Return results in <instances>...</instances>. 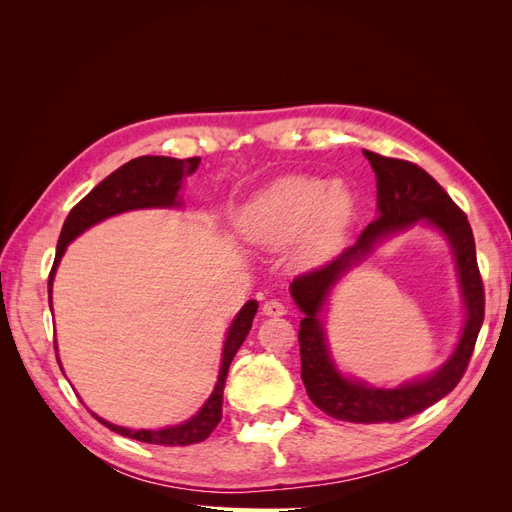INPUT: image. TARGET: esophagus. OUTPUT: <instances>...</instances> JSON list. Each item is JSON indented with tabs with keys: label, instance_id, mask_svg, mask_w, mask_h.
Segmentation results:
<instances>
[{
	"label": "esophagus",
	"instance_id": "esophagus-1",
	"mask_svg": "<svg viewBox=\"0 0 512 512\" xmlns=\"http://www.w3.org/2000/svg\"><path fill=\"white\" fill-rule=\"evenodd\" d=\"M262 314L269 316V318H280V316L286 314V307H284V303L271 299V301H267L265 305H262Z\"/></svg>",
	"mask_w": 512,
	"mask_h": 512
}]
</instances>
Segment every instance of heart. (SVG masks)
<instances>
[{
  "instance_id": "heart-1",
  "label": "heart",
  "mask_w": 512,
  "mask_h": 512,
  "mask_svg": "<svg viewBox=\"0 0 512 512\" xmlns=\"http://www.w3.org/2000/svg\"><path fill=\"white\" fill-rule=\"evenodd\" d=\"M354 218V196L344 183L312 175L275 179L241 207V235L267 250L297 241L303 265L329 260L342 247Z\"/></svg>"
}]
</instances>
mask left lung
Wrapping results in <instances>:
<instances>
[{"mask_svg":"<svg viewBox=\"0 0 512 512\" xmlns=\"http://www.w3.org/2000/svg\"><path fill=\"white\" fill-rule=\"evenodd\" d=\"M376 173L378 215L352 247L329 265L299 275L290 284L294 303L303 312L299 329L301 380L309 399L324 414L348 423H397L423 412L451 393L466 374L476 337L485 318V290L476 265V245L470 222L442 185L421 166L406 160L384 158L363 149ZM421 221L447 239L454 252L462 290L464 327L454 354L427 377L413 379L389 390L346 377L336 367L326 332L323 312L334 286L354 266L364 261L384 238Z\"/></svg>","mask_w":512,"mask_h":512,"instance_id":"8db88e82","label":"left lung"}]
</instances>
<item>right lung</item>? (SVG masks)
<instances>
[{"label": "right lung", "instance_id": "add662e5", "mask_svg": "<svg viewBox=\"0 0 512 512\" xmlns=\"http://www.w3.org/2000/svg\"><path fill=\"white\" fill-rule=\"evenodd\" d=\"M200 164V158H188V160H177V158H166V156H141L134 158L128 164L119 166L115 173L108 175L104 181H100L94 190H91L79 205H76L64 222L61 228V235L57 241V254L53 269L49 275V303L53 309V280L57 267L61 262V256L66 254L68 245L81 237L85 230L91 226L100 224L102 220L113 218V215L126 213V211H138V209H181L183 200L179 196L181 183L185 177L196 173ZM258 312V301H247L235 320L230 322L224 348H222V365L218 382L213 386V393L192 418L183 421L179 425H170L162 429H130L104 421L102 416L94 414L102 425H106L111 431L119 433V436H126L138 442L147 444H162V446H188L198 444L211 436V431L218 427L222 421V404H224V386L228 367L235 359L237 350L245 342L247 333L252 329L254 316ZM55 354H57V342H55ZM57 363L61 367V361L57 356ZM64 371V369H61Z\"/></svg>", "mask_w": 512, "mask_h": 512}]
</instances>
